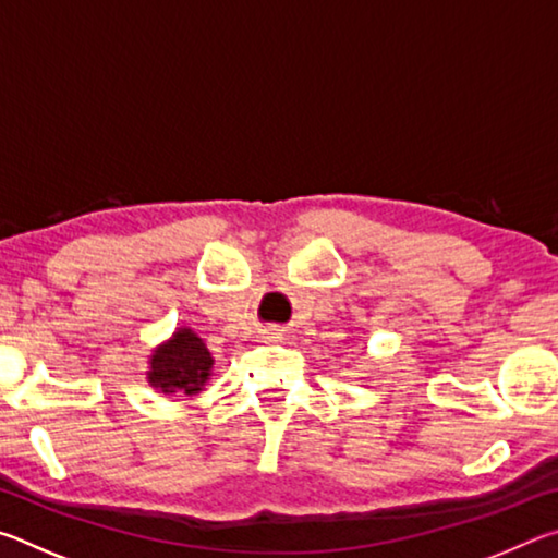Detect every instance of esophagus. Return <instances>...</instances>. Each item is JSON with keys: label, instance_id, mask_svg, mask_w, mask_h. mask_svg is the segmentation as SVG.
Wrapping results in <instances>:
<instances>
[{"label": "esophagus", "instance_id": "obj_1", "mask_svg": "<svg viewBox=\"0 0 558 558\" xmlns=\"http://www.w3.org/2000/svg\"><path fill=\"white\" fill-rule=\"evenodd\" d=\"M263 335H266L268 339H278L280 337V329L278 327H268V329H263Z\"/></svg>", "mask_w": 558, "mask_h": 558}]
</instances>
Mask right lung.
<instances>
[{
  "mask_svg": "<svg viewBox=\"0 0 558 558\" xmlns=\"http://www.w3.org/2000/svg\"><path fill=\"white\" fill-rule=\"evenodd\" d=\"M214 359L192 329H179L172 342L159 347L153 356L149 384L165 393H196L209 379Z\"/></svg>",
  "mask_w": 558,
  "mask_h": 558,
  "instance_id": "obj_1",
  "label": "right lung"
}]
</instances>
